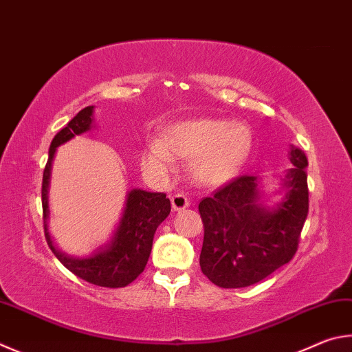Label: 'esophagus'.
<instances>
[{"label": "esophagus", "mask_w": 352, "mask_h": 352, "mask_svg": "<svg viewBox=\"0 0 352 352\" xmlns=\"http://www.w3.org/2000/svg\"><path fill=\"white\" fill-rule=\"evenodd\" d=\"M170 203H172V209L174 210H183L189 206V200L184 194H175L170 197Z\"/></svg>", "instance_id": "obj_1"}]
</instances>
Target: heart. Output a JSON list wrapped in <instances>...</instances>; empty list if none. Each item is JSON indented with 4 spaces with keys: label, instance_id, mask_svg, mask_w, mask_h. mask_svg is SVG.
<instances>
[{
    "label": "heart",
    "instance_id": "heart-1",
    "mask_svg": "<svg viewBox=\"0 0 352 352\" xmlns=\"http://www.w3.org/2000/svg\"><path fill=\"white\" fill-rule=\"evenodd\" d=\"M252 133L245 124L195 118L166 127L142 155L144 170L168 175L172 158L192 160V175L206 186H221L239 174L251 154Z\"/></svg>",
    "mask_w": 352,
    "mask_h": 352
}]
</instances>
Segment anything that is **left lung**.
<instances>
[{
	"instance_id": "1",
	"label": "left lung",
	"mask_w": 352,
	"mask_h": 352,
	"mask_svg": "<svg viewBox=\"0 0 352 352\" xmlns=\"http://www.w3.org/2000/svg\"><path fill=\"white\" fill-rule=\"evenodd\" d=\"M285 198L276 208L261 204L258 178L241 175L198 204L204 226L200 267L220 287H246L296 255L309 209L308 158L291 148Z\"/></svg>"
}]
</instances>
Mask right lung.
Segmentation results:
<instances>
[{
  "mask_svg": "<svg viewBox=\"0 0 352 352\" xmlns=\"http://www.w3.org/2000/svg\"><path fill=\"white\" fill-rule=\"evenodd\" d=\"M94 106L81 109L69 121L66 127L56 133L49 149V160L43 172V220L44 235L50 248L67 270L87 283L103 287H123L132 283L144 271L148 263L154 234L160 223L166 220L170 212V201L163 192H148L143 189H132L127 194L126 208L118 228L115 229L112 240L101 246L89 257H69L54 246L47 231L49 219V183L50 170L56 148L69 142L75 135L87 132L92 127Z\"/></svg>",
  "mask_w": 352,
  "mask_h": 352,
  "instance_id": "right-lung-1",
  "label": "right lung"
}]
</instances>
